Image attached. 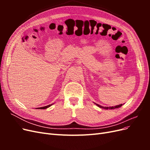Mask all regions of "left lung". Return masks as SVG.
I'll return each mask as SVG.
<instances>
[{
	"label": "left lung",
	"mask_w": 150,
	"mask_h": 150,
	"mask_svg": "<svg viewBox=\"0 0 150 150\" xmlns=\"http://www.w3.org/2000/svg\"><path fill=\"white\" fill-rule=\"evenodd\" d=\"M95 104H96V103H95ZM96 104V105H97L98 107L101 108H103V109H105V110H113V109L120 108V107L122 105V104H120V105H116V106H111V107H104V106H102L99 105V104Z\"/></svg>",
	"instance_id": "8db88e82"
}]
</instances>
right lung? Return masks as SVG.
I'll return each instance as SVG.
<instances>
[{"label":"right lung","instance_id":"right-lung-1","mask_svg":"<svg viewBox=\"0 0 150 150\" xmlns=\"http://www.w3.org/2000/svg\"><path fill=\"white\" fill-rule=\"evenodd\" d=\"M53 104H49V105H47V106H44V107H40V108H37L35 109H40V110H44V109H46L49 107H50L51 106H52Z\"/></svg>","mask_w":150,"mask_h":150}]
</instances>
